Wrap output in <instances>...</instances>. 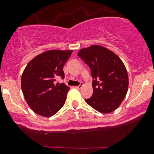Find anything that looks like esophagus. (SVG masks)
Here are the masks:
<instances>
[{
    "mask_svg": "<svg viewBox=\"0 0 154 154\" xmlns=\"http://www.w3.org/2000/svg\"><path fill=\"white\" fill-rule=\"evenodd\" d=\"M83 83H80V84L79 85V86H75V88H78V89H80V88H81L82 87H83Z\"/></svg>",
    "mask_w": 154,
    "mask_h": 154,
    "instance_id": "obj_1",
    "label": "esophagus"
}]
</instances>
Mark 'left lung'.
<instances>
[{"label":"left lung","mask_w":154,"mask_h":154,"mask_svg":"<svg viewBox=\"0 0 154 154\" xmlns=\"http://www.w3.org/2000/svg\"><path fill=\"white\" fill-rule=\"evenodd\" d=\"M77 55L89 66L93 78V94L86 103L105 114L116 110L128 90V74L122 60L97 45L80 50Z\"/></svg>","instance_id":"left-lung-1"}]
</instances>
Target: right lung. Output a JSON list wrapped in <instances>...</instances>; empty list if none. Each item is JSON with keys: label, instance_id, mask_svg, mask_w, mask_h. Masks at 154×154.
<instances>
[{"label": "right lung", "instance_id": "1", "mask_svg": "<svg viewBox=\"0 0 154 154\" xmlns=\"http://www.w3.org/2000/svg\"><path fill=\"white\" fill-rule=\"evenodd\" d=\"M72 50H51L34 57L21 76V89L29 106L44 117L55 115L65 104L70 88L56 83L57 77L64 78L63 68Z\"/></svg>", "mask_w": 154, "mask_h": 154}]
</instances>
